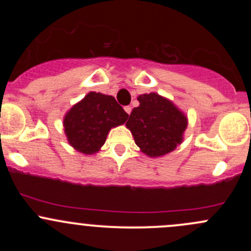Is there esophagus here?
Segmentation results:
<instances>
[{"label":"esophagus","mask_w":251,"mask_h":251,"mask_svg":"<svg viewBox=\"0 0 251 251\" xmlns=\"http://www.w3.org/2000/svg\"><path fill=\"white\" fill-rule=\"evenodd\" d=\"M124 109H125V111H126V113H127V114H128V115H130V114H131V110H132V108H131V107H130V105H126V107H125V108H124Z\"/></svg>","instance_id":"34e87169"}]
</instances>
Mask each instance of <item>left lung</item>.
Here are the masks:
<instances>
[{"instance_id": "1", "label": "left lung", "mask_w": 251, "mask_h": 251, "mask_svg": "<svg viewBox=\"0 0 251 251\" xmlns=\"http://www.w3.org/2000/svg\"><path fill=\"white\" fill-rule=\"evenodd\" d=\"M137 100L140 105L133 108L126 123L136 144L151 158L173 151L183 140L187 116L158 93L141 95Z\"/></svg>"}]
</instances>
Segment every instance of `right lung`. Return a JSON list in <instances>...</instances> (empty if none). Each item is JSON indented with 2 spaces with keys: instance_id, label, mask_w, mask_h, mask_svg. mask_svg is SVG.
Here are the masks:
<instances>
[{
  "instance_id": "right-lung-1",
  "label": "right lung",
  "mask_w": 251,
  "mask_h": 251,
  "mask_svg": "<svg viewBox=\"0 0 251 251\" xmlns=\"http://www.w3.org/2000/svg\"><path fill=\"white\" fill-rule=\"evenodd\" d=\"M128 114L113 96L90 92L64 116V132L70 146L93 154L104 144L110 128L125 124Z\"/></svg>"
}]
</instances>
